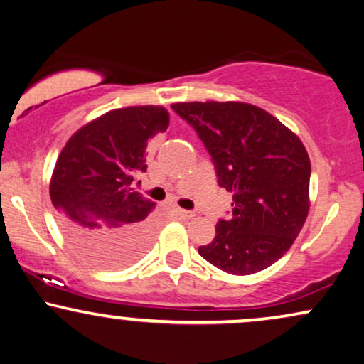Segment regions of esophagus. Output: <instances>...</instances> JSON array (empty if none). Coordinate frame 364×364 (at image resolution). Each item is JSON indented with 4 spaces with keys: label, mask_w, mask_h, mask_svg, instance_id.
<instances>
[{
    "label": "esophagus",
    "mask_w": 364,
    "mask_h": 364,
    "mask_svg": "<svg viewBox=\"0 0 364 364\" xmlns=\"http://www.w3.org/2000/svg\"><path fill=\"white\" fill-rule=\"evenodd\" d=\"M177 215L181 218H192L196 213L191 212V210H183V208H177Z\"/></svg>",
    "instance_id": "34e87169"
}]
</instances>
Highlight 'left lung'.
Returning <instances> with one entry per match:
<instances>
[{"instance_id":"left-lung-1","label":"left lung","mask_w":364,"mask_h":364,"mask_svg":"<svg viewBox=\"0 0 364 364\" xmlns=\"http://www.w3.org/2000/svg\"><path fill=\"white\" fill-rule=\"evenodd\" d=\"M233 193L200 257L230 275H252L290 250L310 210V157L300 137L265 109L240 101L176 102Z\"/></svg>"}]
</instances>
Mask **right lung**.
<instances>
[{
    "mask_svg": "<svg viewBox=\"0 0 364 364\" xmlns=\"http://www.w3.org/2000/svg\"><path fill=\"white\" fill-rule=\"evenodd\" d=\"M167 109H112L69 137L54 166L49 196L69 245L94 267L122 268L152 245L156 203L134 191L146 172L149 139L168 127Z\"/></svg>",
    "mask_w": 364,
    "mask_h": 364,
    "instance_id": "1",
    "label": "right lung"
}]
</instances>
